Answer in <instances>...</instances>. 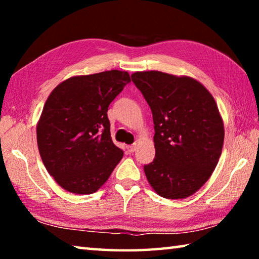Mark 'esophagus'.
Listing matches in <instances>:
<instances>
[{
  "label": "esophagus",
  "instance_id": "obj_1",
  "mask_svg": "<svg viewBox=\"0 0 259 259\" xmlns=\"http://www.w3.org/2000/svg\"><path fill=\"white\" fill-rule=\"evenodd\" d=\"M126 150H128L129 153H134L136 151V145L134 144V145H129L128 147H126Z\"/></svg>",
  "mask_w": 259,
  "mask_h": 259
}]
</instances>
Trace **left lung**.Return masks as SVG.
<instances>
[{
	"label": "left lung",
	"instance_id": "8db88e82",
	"mask_svg": "<svg viewBox=\"0 0 259 259\" xmlns=\"http://www.w3.org/2000/svg\"><path fill=\"white\" fill-rule=\"evenodd\" d=\"M131 80L150 105L155 157L146 178L165 199H185L213 172L224 144V123L211 94L190 76L136 72Z\"/></svg>",
	"mask_w": 259,
	"mask_h": 259
}]
</instances>
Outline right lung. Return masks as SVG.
Instances as JSON below:
<instances>
[{
	"instance_id": "right-lung-1",
	"label": "right lung",
	"mask_w": 259,
	"mask_h": 259,
	"mask_svg": "<svg viewBox=\"0 0 259 259\" xmlns=\"http://www.w3.org/2000/svg\"><path fill=\"white\" fill-rule=\"evenodd\" d=\"M128 72L69 77L49 95L36 125L43 164L58 185L75 194L97 192L123 156L114 145L108 106L130 82Z\"/></svg>"
}]
</instances>
